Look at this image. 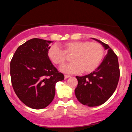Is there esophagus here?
I'll use <instances>...</instances> for the list:
<instances>
[{"mask_svg": "<svg viewBox=\"0 0 132 132\" xmlns=\"http://www.w3.org/2000/svg\"><path fill=\"white\" fill-rule=\"evenodd\" d=\"M70 76H69V75H65L64 78H65V79H67V78H70Z\"/></svg>", "mask_w": 132, "mask_h": 132, "instance_id": "esophagus-1", "label": "esophagus"}]
</instances>
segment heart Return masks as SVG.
I'll return each mask as SVG.
<instances>
[{"label": "heart", "mask_w": 132, "mask_h": 132, "mask_svg": "<svg viewBox=\"0 0 132 132\" xmlns=\"http://www.w3.org/2000/svg\"><path fill=\"white\" fill-rule=\"evenodd\" d=\"M62 51L56 45L49 47L47 55L51 62L58 65H63L68 56H73L74 63L62 66L60 70L66 74H78L83 71L90 73L100 65L104 56L102 45L97 42L89 41H74L67 42L63 45Z\"/></svg>", "instance_id": "heart-1"}]
</instances>
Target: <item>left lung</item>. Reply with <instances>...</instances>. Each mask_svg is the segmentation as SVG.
<instances>
[{
    "mask_svg": "<svg viewBox=\"0 0 132 132\" xmlns=\"http://www.w3.org/2000/svg\"><path fill=\"white\" fill-rule=\"evenodd\" d=\"M107 50V54L96 70L84 76H76L75 95L81 104L97 106L105 103L117 88L120 76L118 58L107 44L96 38Z\"/></svg>",
    "mask_w": 132,
    "mask_h": 132,
    "instance_id": "obj_1",
    "label": "left lung"
}]
</instances>
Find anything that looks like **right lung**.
I'll return each instance as SVG.
<instances>
[{
    "label": "right lung",
    "instance_id": "obj_1",
    "mask_svg": "<svg viewBox=\"0 0 132 132\" xmlns=\"http://www.w3.org/2000/svg\"><path fill=\"white\" fill-rule=\"evenodd\" d=\"M51 41L32 38L19 46L10 63L13 88L26 106L42 109L53 101L56 83L64 79L47 55Z\"/></svg>",
    "mask_w": 132,
    "mask_h": 132
}]
</instances>
